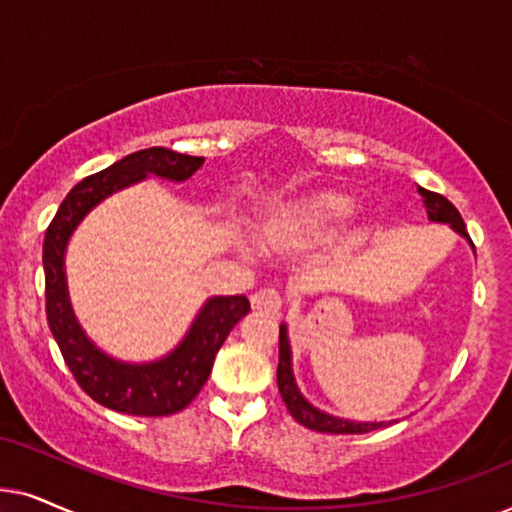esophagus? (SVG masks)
<instances>
[{"label": "esophagus", "instance_id": "34e87169", "mask_svg": "<svg viewBox=\"0 0 512 512\" xmlns=\"http://www.w3.org/2000/svg\"><path fill=\"white\" fill-rule=\"evenodd\" d=\"M250 304L255 311H262V313H278L283 306V299L278 295V290L274 288H264V290H257L255 295L250 297Z\"/></svg>", "mask_w": 512, "mask_h": 512}]
</instances>
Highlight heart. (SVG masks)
I'll return each instance as SVG.
<instances>
[{"instance_id":"b5f03b06","label":"heart","mask_w":512,"mask_h":512,"mask_svg":"<svg viewBox=\"0 0 512 512\" xmlns=\"http://www.w3.org/2000/svg\"><path fill=\"white\" fill-rule=\"evenodd\" d=\"M353 203L344 194H318L278 210L264 227V236L281 245H311L351 215Z\"/></svg>"}]
</instances>
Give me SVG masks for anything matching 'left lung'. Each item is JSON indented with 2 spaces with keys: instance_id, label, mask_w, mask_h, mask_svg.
Returning a JSON list of instances; mask_svg holds the SVG:
<instances>
[{
  "instance_id": "1",
  "label": "left lung",
  "mask_w": 512,
  "mask_h": 512,
  "mask_svg": "<svg viewBox=\"0 0 512 512\" xmlns=\"http://www.w3.org/2000/svg\"><path fill=\"white\" fill-rule=\"evenodd\" d=\"M421 199H424L428 220L431 222H440V224H449L456 234L466 238L473 248V241H470L466 224H463L459 210H456L452 203H449L445 196L428 192V189L419 187ZM276 379H278V391H281L285 405H288V412L295 417L299 424L311 428V431L318 433H370L377 431L381 426H388L391 421H353V419H342L335 417V414H327L323 410H318L316 405H311L309 400L304 398L302 391H299L297 381H295V372H292V349H290V337H288V325L281 323V335H278V370H276Z\"/></svg>"
}]
</instances>
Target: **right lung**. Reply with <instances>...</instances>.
<instances>
[{"instance_id": "right-lung-1", "label": "right lung", "mask_w": 512, "mask_h": 512, "mask_svg": "<svg viewBox=\"0 0 512 512\" xmlns=\"http://www.w3.org/2000/svg\"><path fill=\"white\" fill-rule=\"evenodd\" d=\"M203 156L149 147L81 180L46 229V318L77 384L95 403L133 417H168L192 403L210 377L215 356L238 320L250 311L245 295L208 297L182 342L149 363H126L95 346L74 316L65 276L67 243L91 210L147 177L185 182L203 166Z\"/></svg>"}]
</instances>
